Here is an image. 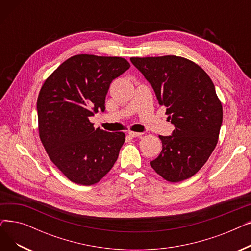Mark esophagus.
<instances>
[{"label":"esophagus","mask_w":251,"mask_h":251,"mask_svg":"<svg viewBox=\"0 0 251 251\" xmlns=\"http://www.w3.org/2000/svg\"><path fill=\"white\" fill-rule=\"evenodd\" d=\"M128 134H129V136H131V137H139V136L142 135V133H140V132H134V131H129Z\"/></svg>","instance_id":"1"}]
</instances>
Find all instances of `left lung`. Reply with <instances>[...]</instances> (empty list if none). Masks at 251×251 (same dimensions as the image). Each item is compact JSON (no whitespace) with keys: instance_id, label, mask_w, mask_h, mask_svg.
<instances>
[{"instance_id":"1","label":"left lung","mask_w":251,"mask_h":251,"mask_svg":"<svg viewBox=\"0 0 251 251\" xmlns=\"http://www.w3.org/2000/svg\"><path fill=\"white\" fill-rule=\"evenodd\" d=\"M151 84L157 101L167 108L175 125L171 136H162L163 150L151 162L169 182L196 174L215 150L223 121V107L206 72L194 62L174 55L130 58Z\"/></svg>"}]
</instances>
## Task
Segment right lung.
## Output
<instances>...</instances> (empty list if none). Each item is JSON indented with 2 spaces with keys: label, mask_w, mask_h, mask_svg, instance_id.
<instances>
[{
  "label": "right lung",
  "mask_w": 251,
  "mask_h": 251,
  "mask_svg": "<svg viewBox=\"0 0 251 251\" xmlns=\"http://www.w3.org/2000/svg\"><path fill=\"white\" fill-rule=\"evenodd\" d=\"M129 67L121 57L75 55L46 79L39 91V138L52 164L76 184L98 183L118 159L125 134L95 129L89 117L104 111L111 82Z\"/></svg>",
  "instance_id": "1"
}]
</instances>
